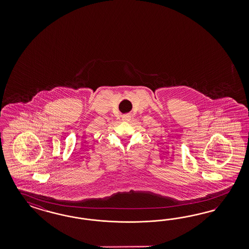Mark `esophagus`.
I'll use <instances>...</instances> for the list:
<instances>
[{
  "mask_svg": "<svg viewBox=\"0 0 249 249\" xmlns=\"http://www.w3.org/2000/svg\"><path fill=\"white\" fill-rule=\"evenodd\" d=\"M130 119H131V116H130L129 114H126V115H124V116L122 117V121H130Z\"/></svg>",
  "mask_w": 249,
  "mask_h": 249,
  "instance_id": "esophagus-1",
  "label": "esophagus"
}]
</instances>
